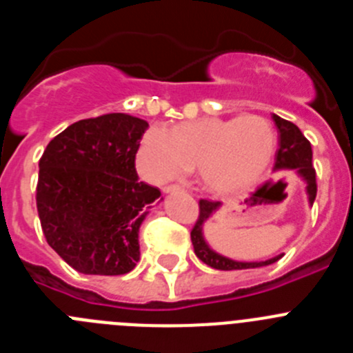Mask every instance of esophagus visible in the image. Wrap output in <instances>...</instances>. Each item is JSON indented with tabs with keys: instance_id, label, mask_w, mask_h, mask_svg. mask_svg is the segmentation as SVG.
Returning a JSON list of instances; mask_svg holds the SVG:
<instances>
[{
	"instance_id": "1",
	"label": "esophagus",
	"mask_w": 353,
	"mask_h": 353,
	"mask_svg": "<svg viewBox=\"0 0 353 353\" xmlns=\"http://www.w3.org/2000/svg\"><path fill=\"white\" fill-rule=\"evenodd\" d=\"M183 187L179 185V183H171V185H166L164 187V192H179L182 191Z\"/></svg>"
}]
</instances>
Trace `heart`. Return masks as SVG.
I'll return each instance as SVG.
<instances>
[{"label": "heart", "mask_w": 353, "mask_h": 353, "mask_svg": "<svg viewBox=\"0 0 353 353\" xmlns=\"http://www.w3.org/2000/svg\"><path fill=\"white\" fill-rule=\"evenodd\" d=\"M276 152V132L258 114L183 121L173 130L161 125L143 134L138 162L154 182L179 179L199 168L208 191L233 194L263 176Z\"/></svg>", "instance_id": "b5f03b06"}]
</instances>
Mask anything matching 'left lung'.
Wrapping results in <instances>:
<instances>
[{
  "mask_svg": "<svg viewBox=\"0 0 353 353\" xmlns=\"http://www.w3.org/2000/svg\"><path fill=\"white\" fill-rule=\"evenodd\" d=\"M277 130H279V148L276 154V170H295L307 183V194H310V203L313 205L316 198V171L313 168V150L311 143L304 138L295 123L283 118L272 117ZM219 207V201L212 199H199V215L196 219L194 226L191 230V240L194 245L196 256L207 263L208 267L217 270H240V269H256V267H265L281 256H274L265 261H235L230 258H224L217 252L212 251L203 239V223L212 215V212Z\"/></svg>",
  "mask_w": 353,
  "mask_h": 353,
  "instance_id": "1",
  "label": "left lung"
}]
</instances>
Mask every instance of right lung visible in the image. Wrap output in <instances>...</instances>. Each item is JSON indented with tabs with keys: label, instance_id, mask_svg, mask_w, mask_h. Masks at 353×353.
Returning <instances> with one entry per match:
<instances>
[{
	"label": "right lung",
	"instance_id": "1",
	"mask_svg": "<svg viewBox=\"0 0 353 353\" xmlns=\"http://www.w3.org/2000/svg\"><path fill=\"white\" fill-rule=\"evenodd\" d=\"M141 118L109 113L72 123L39 161L37 210L48 244L72 269L121 276L139 260L138 232L157 187L139 182Z\"/></svg>",
	"mask_w": 353,
	"mask_h": 353
}]
</instances>
